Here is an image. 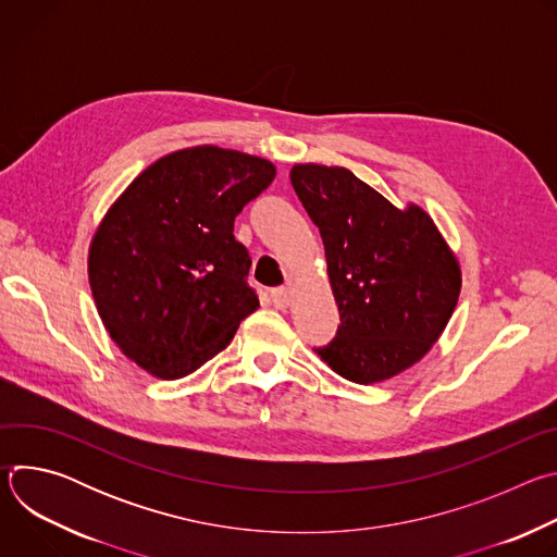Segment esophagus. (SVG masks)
<instances>
[{
  "label": "esophagus",
  "mask_w": 557,
  "mask_h": 557,
  "mask_svg": "<svg viewBox=\"0 0 557 557\" xmlns=\"http://www.w3.org/2000/svg\"><path fill=\"white\" fill-rule=\"evenodd\" d=\"M271 295H273L275 306H280V308H286V306H290V301H293V288H290V286H280V288H275Z\"/></svg>",
  "instance_id": "obj_1"
}]
</instances>
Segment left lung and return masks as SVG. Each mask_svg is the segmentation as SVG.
Returning <instances> with one entry per match:
<instances>
[{"mask_svg": "<svg viewBox=\"0 0 557 557\" xmlns=\"http://www.w3.org/2000/svg\"><path fill=\"white\" fill-rule=\"evenodd\" d=\"M290 183L320 228L337 337L314 348L339 376L370 385L421 361L460 295V264L432 215L394 207L346 168L293 165Z\"/></svg>", "mask_w": 557, "mask_h": 557, "instance_id": "obj_1", "label": "left lung"}]
</instances>
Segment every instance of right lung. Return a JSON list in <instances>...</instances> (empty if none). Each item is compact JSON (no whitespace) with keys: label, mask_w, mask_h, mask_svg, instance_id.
<instances>
[{"label":"right lung","mask_w":557,"mask_h":557,"mask_svg":"<svg viewBox=\"0 0 557 557\" xmlns=\"http://www.w3.org/2000/svg\"><path fill=\"white\" fill-rule=\"evenodd\" d=\"M275 178L267 158L198 145L158 158L95 231L88 277L121 352L158 379H181L228 346L260 308L233 220Z\"/></svg>","instance_id":"obj_1"}]
</instances>
